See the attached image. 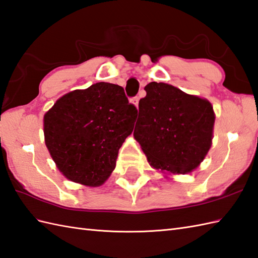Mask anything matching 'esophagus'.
I'll use <instances>...</instances> for the list:
<instances>
[{
    "label": "esophagus",
    "mask_w": 258,
    "mask_h": 258,
    "mask_svg": "<svg viewBox=\"0 0 258 258\" xmlns=\"http://www.w3.org/2000/svg\"><path fill=\"white\" fill-rule=\"evenodd\" d=\"M131 104L135 105L137 108H138V104H139V98H138V97H135V98L131 99Z\"/></svg>",
    "instance_id": "esophagus-1"
}]
</instances>
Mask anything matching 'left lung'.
I'll list each match as a JSON object with an SVG mask.
<instances>
[{
	"label": "left lung",
	"mask_w": 258,
	"mask_h": 258,
	"mask_svg": "<svg viewBox=\"0 0 258 258\" xmlns=\"http://www.w3.org/2000/svg\"><path fill=\"white\" fill-rule=\"evenodd\" d=\"M145 90L134 138L153 169L167 175L192 172L212 146L213 106L165 83L152 82Z\"/></svg>",
	"instance_id": "left-lung-1"
}]
</instances>
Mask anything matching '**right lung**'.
I'll use <instances>...</instances> for the list:
<instances>
[{"instance_id":"1","label":"right lung","mask_w":258,"mask_h":258,"mask_svg":"<svg viewBox=\"0 0 258 258\" xmlns=\"http://www.w3.org/2000/svg\"><path fill=\"white\" fill-rule=\"evenodd\" d=\"M136 116L121 86L96 83L61 96L44 114L45 145L66 179L100 186L116 168Z\"/></svg>"}]
</instances>
